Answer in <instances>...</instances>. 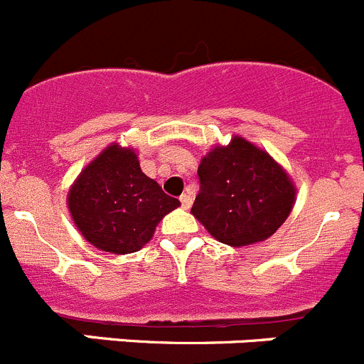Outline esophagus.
Instances as JSON below:
<instances>
[{"mask_svg":"<svg viewBox=\"0 0 364 364\" xmlns=\"http://www.w3.org/2000/svg\"><path fill=\"white\" fill-rule=\"evenodd\" d=\"M180 202H182V207H184V209H189L193 203V196L189 195V193H184V195H180Z\"/></svg>","mask_w":364,"mask_h":364,"instance_id":"obj_1","label":"esophagus"}]
</instances>
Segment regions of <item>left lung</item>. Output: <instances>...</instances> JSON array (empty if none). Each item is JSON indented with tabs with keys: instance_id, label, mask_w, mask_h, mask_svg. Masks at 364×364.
Here are the masks:
<instances>
[{
	"instance_id": "obj_1",
	"label": "left lung",
	"mask_w": 364,
	"mask_h": 364,
	"mask_svg": "<svg viewBox=\"0 0 364 364\" xmlns=\"http://www.w3.org/2000/svg\"><path fill=\"white\" fill-rule=\"evenodd\" d=\"M198 178L193 216L210 236L230 247L268 240L295 203L296 189L286 169L240 136L202 159Z\"/></svg>"
}]
</instances>
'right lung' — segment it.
<instances>
[{
  "instance_id": "1",
  "label": "right lung",
  "mask_w": 364,
  "mask_h": 364,
  "mask_svg": "<svg viewBox=\"0 0 364 364\" xmlns=\"http://www.w3.org/2000/svg\"><path fill=\"white\" fill-rule=\"evenodd\" d=\"M178 205L141 171L136 151L117 143L85 166L68 193V209L82 236L119 255L141 250L159 221Z\"/></svg>"
}]
</instances>
